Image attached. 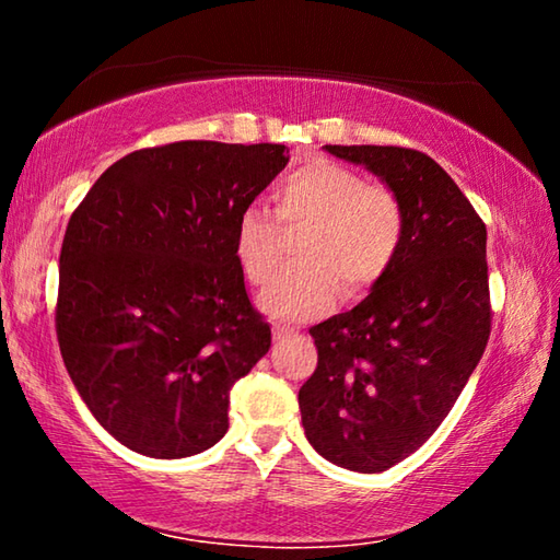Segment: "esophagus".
<instances>
[{
	"label": "esophagus",
	"mask_w": 560,
	"mask_h": 560,
	"mask_svg": "<svg viewBox=\"0 0 560 560\" xmlns=\"http://www.w3.org/2000/svg\"><path fill=\"white\" fill-rule=\"evenodd\" d=\"M293 336V328H287V326H273V343H283V340Z\"/></svg>",
	"instance_id": "esophagus-1"
}]
</instances>
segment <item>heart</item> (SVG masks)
<instances>
[{"label": "heart", "instance_id": "heart-1", "mask_svg": "<svg viewBox=\"0 0 560 560\" xmlns=\"http://www.w3.org/2000/svg\"><path fill=\"white\" fill-rule=\"evenodd\" d=\"M273 207L283 230L301 236L299 267L281 277L259 296L269 316L299 320L334 306L338 289L358 296L381 281L400 249L405 210L400 197L383 183L330 160H311L273 187ZM234 254L244 279L264 287L283 259L279 224L257 205L244 207L234 232Z\"/></svg>", "mask_w": 560, "mask_h": 560}]
</instances>
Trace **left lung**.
<instances>
[{
    "mask_svg": "<svg viewBox=\"0 0 560 560\" xmlns=\"http://www.w3.org/2000/svg\"><path fill=\"white\" fill-rule=\"evenodd\" d=\"M395 189L397 257L371 296L308 334L318 348L299 407L328 462L375 474L410 457L457 402L491 334L487 224L430 155L397 145H326Z\"/></svg>",
    "mask_w": 560,
    "mask_h": 560,
    "instance_id": "8db88e82",
    "label": "left lung"
}]
</instances>
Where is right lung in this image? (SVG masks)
Segmentation results:
<instances>
[{
    "mask_svg": "<svg viewBox=\"0 0 560 560\" xmlns=\"http://www.w3.org/2000/svg\"><path fill=\"white\" fill-rule=\"evenodd\" d=\"M287 163L273 143L143 148L73 210L56 336L75 390L128 450L179 459L230 428L232 385L271 346L234 254L236 220Z\"/></svg>",
    "mask_w": 560,
    "mask_h": 560,
    "instance_id": "obj_1",
    "label": "right lung"
}]
</instances>
